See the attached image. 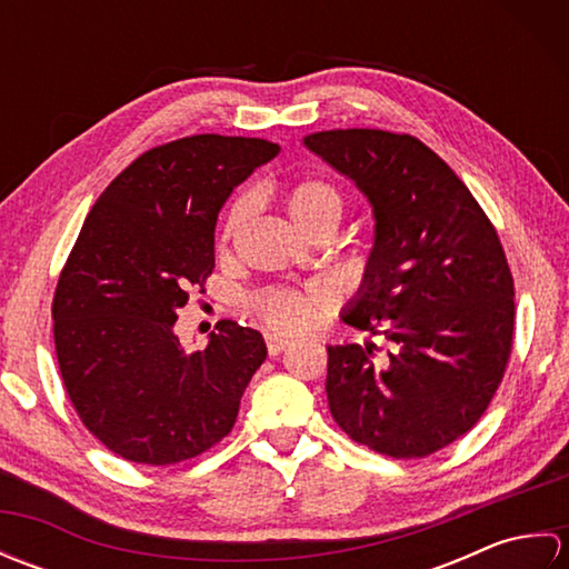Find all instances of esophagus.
I'll return each instance as SVG.
<instances>
[{"instance_id":"34e87169","label":"esophagus","mask_w":569,"mask_h":569,"mask_svg":"<svg viewBox=\"0 0 569 569\" xmlns=\"http://www.w3.org/2000/svg\"><path fill=\"white\" fill-rule=\"evenodd\" d=\"M288 345H291V342L283 340V337H276V335L266 337V349H269V357H278L281 352H286Z\"/></svg>"}]
</instances>
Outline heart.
<instances>
[{"label": "heart", "instance_id": "b5f03b06", "mask_svg": "<svg viewBox=\"0 0 569 569\" xmlns=\"http://www.w3.org/2000/svg\"><path fill=\"white\" fill-rule=\"evenodd\" d=\"M253 202L257 200H253L251 192H244L232 202L222 224V241H229L239 232V227L247 222V217L253 210ZM286 208L306 234H318L322 229L335 232L345 217V196L332 180L310 176L300 178L286 192ZM249 308L271 332L291 337L310 330L322 316H328L332 308V296L320 286H276L253 296Z\"/></svg>", "mask_w": 569, "mask_h": 569}]
</instances>
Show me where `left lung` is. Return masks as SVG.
I'll list each match as a JSON object with an SVG mask.
<instances>
[{
    "mask_svg": "<svg viewBox=\"0 0 569 569\" xmlns=\"http://www.w3.org/2000/svg\"><path fill=\"white\" fill-rule=\"evenodd\" d=\"M306 147L373 204L377 244L345 322L389 342L328 347L330 413L373 452L428 457L477 426L509 367L513 276L497 227L416 137L335 129Z\"/></svg>",
    "mask_w": 569,
    "mask_h": 569,
    "instance_id": "1",
    "label": "left lung"
}]
</instances>
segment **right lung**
Masks as SVG:
<instances>
[{"label":"right lung","instance_id":"add662e5","mask_svg":"<svg viewBox=\"0 0 569 569\" xmlns=\"http://www.w3.org/2000/svg\"><path fill=\"white\" fill-rule=\"evenodd\" d=\"M276 153L251 137L168 141L131 161L84 217L53 293L56 357L82 426L129 462H186L234 428L263 337L220 320L188 355L173 325L188 296L204 293L229 192Z\"/></svg>","mask_w":569,"mask_h":569}]
</instances>
